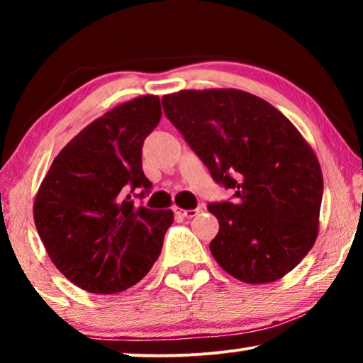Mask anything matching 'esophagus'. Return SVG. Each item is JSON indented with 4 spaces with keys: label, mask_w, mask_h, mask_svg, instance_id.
Wrapping results in <instances>:
<instances>
[{
    "label": "esophagus",
    "mask_w": 363,
    "mask_h": 363,
    "mask_svg": "<svg viewBox=\"0 0 363 363\" xmlns=\"http://www.w3.org/2000/svg\"><path fill=\"white\" fill-rule=\"evenodd\" d=\"M175 213L182 215L183 218H195L198 213H200V210H198V208H195V210H182V208H175Z\"/></svg>",
    "instance_id": "esophagus-1"
}]
</instances>
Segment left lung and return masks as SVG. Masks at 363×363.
Segmentation results:
<instances>
[{
  "label": "left lung",
  "mask_w": 363,
  "mask_h": 363,
  "mask_svg": "<svg viewBox=\"0 0 363 363\" xmlns=\"http://www.w3.org/2000/svg\"><path fill=\"white\" fill-rule=\"evenodd\" d=\"M162 106L213 180L235 191L208 205L220 221L210 242L218 264L247 284L294 269L315 242L324 180L289 118L236 89L180 91Z\"/></svg>",
  "instance_id": "8db88e82"
}]
</instances>
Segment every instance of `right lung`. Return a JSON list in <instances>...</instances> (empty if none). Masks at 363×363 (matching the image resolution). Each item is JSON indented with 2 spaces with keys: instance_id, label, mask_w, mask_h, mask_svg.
<instances>
[{
  "instance_id": "add662e5",
  "label": "right lung",
  "mask_w": 363,
  "mask_h": 363,
  "mask_svg": "<svg viewBox=\"0 0 363 363\" xmlns=\"http://www.w3.org/2000/svg\"><path fill=\"white\" fill-rule=\"evenodd\" d=\"M160 117L157 96L121 104L79 132L41 183L34 201L39 238L54 266L84 291H125L160 256L173 211L133 203L152 190L142 147Z\"/></svg>"
}]
</instances>
